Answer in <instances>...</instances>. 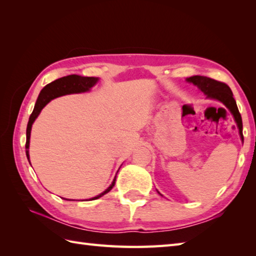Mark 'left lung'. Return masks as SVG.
<instances>
[{"mask_svg":"<svg viewBox=\"0 0 256 256\" xmlns=\"http://www.w3.org/2000/svg\"><path fill=\"white\" fill-rule=\"evenodd\" d=\"M187 81L197 86L206 96V98L219 100L229 108L231 113L233 114V116H234V120L238 128V132H240L241 138L243 140L242 118L240 112H238L236 102L234 100V98H233V94L231 89L229 88V86L224 82H221V81H216L214 79L204 77V76H194V77H189Z\"/></svg>","mask_w":256,"mask_h":256,"instance_id":"left-lung-1","label":"left lung"}]
</instances>
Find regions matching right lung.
I'll return each mask as SVG.
<instances>
[{"label":"right lung","instance_id":"right-lung-1","mask_svg":"<svg viewBox=\"0 0 256 256\" xmlns=\"http://www.w3.org/2000/svg\"><path fill=\"white\" fill-rule=\"evenodd\" d=\"M98 81V78L94 77H81V76L78 74H70L66 76V77L59 78L52 82L48 84L45 86L42 90L40 91V96H38V99L36 101V104L34 110H32L28 123H27V128H26V144H25V148H26V156L27 160L30 162V154H28V148H30V130H32V125L34 123L35 118L38 116V114L40 113L48 102L50 100L55 99L57 96H64V94H80V92H86L89 91L92 86H94ZM116 176L114 177L113 182L111 184V186L108 187L106 192H103L102 194L96 196V197L91 198L89 200H96L98 198L102 197L106 194H108L110 190L113 188L114 184H116ZM68 200V199H64Z\"/></svg>","mask_w":256,"mask_h":256}]
</instances>
